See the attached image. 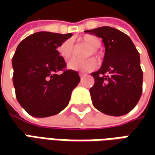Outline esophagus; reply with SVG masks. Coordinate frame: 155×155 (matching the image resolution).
<instances>
[{
	"instance_id": "34e87169",
	"label": "esophagus",
	"mask_w": 155,
	"mask_h": 155,
	"mask_svg": "<svg viewBox=\"0 0 155 155\" xmlns=\"http://www.w3.org/2000/svg\"><path fill=\"white\" fill-rule=\"evenodd\" d=\"M79 76H80V78H83V77L86 76V73H84V72H79Z\"/></svg>"
}]
</instances>
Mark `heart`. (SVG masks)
Segmentation results:
<instances>
[{"label":"heart","mask_w":155,"mask_h":155,"mask_svg":"<svg viewBox=\"0 0 155 155\" xmlns=\"http://www.w3.org/2000/svg\"><path fill=\"white\" fill-rule=\"evenodd\" d=\"M84 42L91 47V50H89L87 51L86 57L91 56V55H95L97 56V49L101 46V40L92 35H86L84 37ZM59 51L61 56L64 59L70 58L72 52H73V48L71 42L65 41L64 42L60 48ZM97 67V61L94 58H86V59H78V58H72L70 60L68 63V68L73 71H92Z\"/></svg>","instance_id":"b5f03b06"}]
</instances>
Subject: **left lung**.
<instances>
[{"mask_svg": "<svg viewBox=\"0 0 155 155\" xmlns=\"http://www.w3.org/2000/svg\"><path fill=\"white\" fill-rule=\"evenodd\" d=\"M102 38L105 54L102 67L91 73L93 105L106 115H125L135 107L142 92L140 54L127 34L110 27L85 31Z\"/></svg>", "mask_w": 155, "mask_h": 155, "instance_id": "left-lung-1", "label": "left lung"}]
</instances>
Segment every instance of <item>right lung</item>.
Here are the masks:
<instances>
[{
    "mask_svg": "<svg viewBox=\"0 0 155 155\" xmlns=\"http://www.w3.org/2000/svg\"><path fill=\"white\" fill-rule=\"evenodd\" d=\"M71 36L39 32L17 46L12 60L13 82L16 98L29 115L54 116L68 105L80 78L76 71L66 69L58 49Z\"/></svg>",
    "mask_w": 155,
    "mask_h": 155,
    "instance_id": "right-lung-1",
    "label": "right lung"
}]
</instances>
